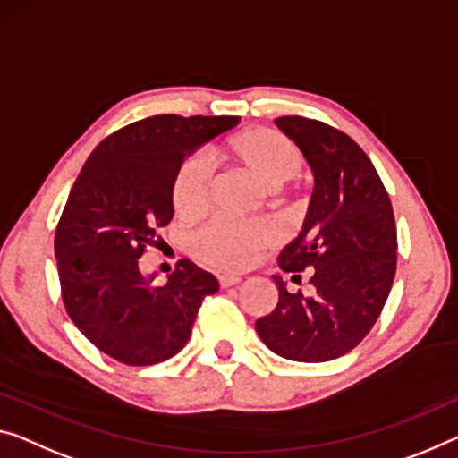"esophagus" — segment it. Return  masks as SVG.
Wrapping results in <instances>:
<instances>
[{
    "instance_id": "1",
    "label": "esophagus",
    "mask_w": 458,
    "mask_h": 458,
    "mask_svg": "<svg viewBox=\"0 0 458 458\" xmlns=\"http://www.w3.org/2000/svg\"><path fill=\"white\" fill-rule=\"evenodd\" d=\"M239 283H242V278H239V276H229V274H221V276H219V284H221V288L235 286V284H239Z\"/></svg>"
}]
</instances>
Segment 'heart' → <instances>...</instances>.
Instances as JSON below:
<instances>
[{
    "label": "heart",
    "mask_w": 458,
    "mask_h": 458,
    "mask_svg": "<svg viewBox=\"0 0 458 458\" xmlns=\"http://www.w3.org/2000/svg\"><path fill=\"white\" fill-rule=\"evenodd\" d=\"M231 153L251 178L268 190L283 188L301 172V156L291 140L270 129H253L231 140ZM213 164L196 153L182 164L174 184V207L190 215L207 205ZM276 231L270 223L215 221L196 237V251L207 262L221 268H239L248 262L253 250L274 242Z\"/></svg>",
    "instance_id": "b5f03b06"
}]
</instances>
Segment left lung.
Segmentation results:
<instances>
[{
	"instance_id": "1",
	"label": "left lung",
	"mask_w": 458,
	"mask_h": 458,
	"mask_svg": "<svg viewBox=\"0 0 458 458\" xmlns=\"http://www.w3.org/2000/svg\"><path fill=\"white\" fill-rule=\"evenodd\" d=\"M274 123L294 140L315 178L302 231L278 259L293 283L307 274L309 288L291 293L272 276L278 305L256 321V332L288 360H334L362 342L389 297L395 216L375 165L346 132L302 116Z\"/></svg>"
}]
</instances>
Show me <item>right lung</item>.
I'll return each mask as SVG.
<instances>
[{
  "label": "right lung",
  "instance_id": "add662e5",
  "mask_svg": "<svg viewBox=\"0 0 458 458\" xmlns=\"http://www.w3.org/2000/svg\"><path fill=\"white\" fill-rule=\"evenodd\" d=\"M237 123L143 118L104 139L77 175L55 233L61 294L77 329L114 360L149 367L178 354L202 301L219 291L213 274L190 259L153 286L139 258L172 221L184 159Z\"/></svg>",
  "mask_w": 458,
  "mask_h": 458
}]
</instances>
